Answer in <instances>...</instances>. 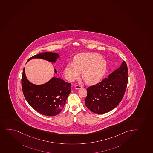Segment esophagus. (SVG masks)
Returning a JSON list of instances; mask_svg holds the SVG:
<instances>
[{
  "mask_svg": "<svg viewBox=\"0 0 153 153\" xmlns=\"http://www.w3.org/2000/svg\"><path fill=\"white\" fill-rule=\"evenodd\" d=\"M82 88V87L81 86V85H76L75 86V88L77 89H81Z\"/></svg>",
  "mask_w": 153,
  "mask_h": 153,
  "instance_id": "34e87169",
  "label": "esophagus"
}]
</instances>
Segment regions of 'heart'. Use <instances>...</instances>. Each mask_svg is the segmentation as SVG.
I'll return each instance as SVG.
<instances>
[{"label": "heart", "mask_w": 153, "mask_h": 153, "mask_svg": "<svg viewBox=\"0 0 153 153\" xmlns=\"http://www.w3.org/2000/svg\"><path fill=\"white\" fill-rule=\"evenodd\" d=\"M106 61L100 54L95 53H80L76 55L73 64H69L65 70L68 80L74 81L82 73L84 81L88 84H95L103 78L106 71Z\"/></svg>", "instance_id": "1"}]
</instances>
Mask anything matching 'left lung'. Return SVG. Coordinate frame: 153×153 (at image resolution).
<instances>
[{"label": "left lung", "instance_id": "8db88e82", "mask_svg": "<svg viewBox=\"0 0 153 153\" xmlns=\"http://www.w3.org/2000/svg\"><path fill=\"white\" fill-rule=\"evenodd\" d=\"M128 80V71L123 61L116 69L100 82L87 88L85 100L87 108L94 113H105L119 105L124 97Z\"/></svg>", "mask_w": 153, "mask_h": 153}]
</instances>
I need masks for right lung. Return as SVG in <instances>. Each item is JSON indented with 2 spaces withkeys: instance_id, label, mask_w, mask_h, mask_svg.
<instances>
[{
  "instance_id": "right-lung-1",
  "label": "right lung",
  "mask_w": 153,
  "mask_h": 153,
  "mask_svg": "<svg viewBox=\"0 0 153 153\" xmlns=\"http://www.w3.org/2000/svg\"><path fill=\"white\" fill-rule=\"evenodd\" d=\"M59 55L46 52L31 57L27 60L41 59L54 63ZM54 73L57 71L54 69ZM22 88L25 98L34 110L43 115L55 116L62 111L71 91V84L59 78L53 77L45 84L36 85L28 81L25 73L22 75Z\"/></svg>"
}]
</instances>
